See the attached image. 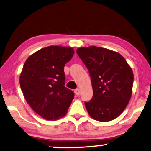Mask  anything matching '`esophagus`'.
<instances>
[{
  "label": "esophagus",
  "instance_id": "34e87169",
  "mask_svg": "<svg viewBox=\"0 0 151 151\" xmlns=\"http://www.w3.org/2000/svg\"><path fill=\"white\" fill-rule=\"evenodd\" d=\"M74 92H75V94H77V96H79L80 93H81V92H80V89H79V88H77V89H76L75 90H74Z\"/></svg>",
  "mask_w": 151,
  "mask_h": 151
}]
</instances>
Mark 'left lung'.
<instances>
[{
    "label": "left lung",
    "mask_w": 151,
    "mask_h": 151,
    "mask_svg": "<svg viewBox=\"0 0 151 151\" xmlns=\"http://www.w3.org/2000/svg\"><path fill=\"white\" fill-rule=\"evenodd\" d=\"M77 53L88 68L93 96L85 102L88 114L99 122H109L122 113L132 94L133 72L117 52L96 46L80 47Z\"/></svg>",
    "instance_id": "left-lung-1"
}]
</instances>
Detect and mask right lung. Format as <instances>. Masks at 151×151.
<instances>
[{"instance_id": "obj_1", "label": "right lung", "mask_w": 151, "mask_h": 151, "mask_svg": "<svg viewBox=\"0 0 151 151\" xmlns=\"http://www.w3.org/2000/svg\"><path fill=\"white\" fill-rule=\"evenodd\" d=\"M74 54L69 47L49 46L28 57L20 76L25 100L45 119L55 120L68 112L74 93L65 86L64 66Z\"/></svg>"}]
</instances>
